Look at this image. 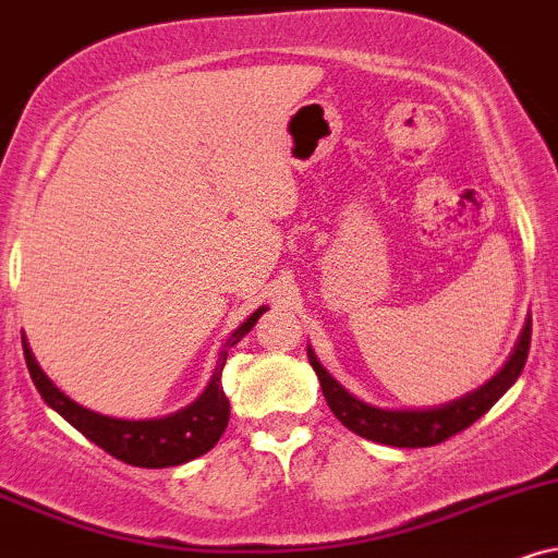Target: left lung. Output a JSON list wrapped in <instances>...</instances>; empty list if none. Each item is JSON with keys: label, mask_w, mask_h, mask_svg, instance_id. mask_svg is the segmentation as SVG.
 <instances>
[{"label": "left lung", "mask_w": 558, "mask_h": 558, "mask_svg": "<svg viewBox=\"0 0 558 558\" xmlns=\"http://www.w3.org/2000/svg\"><path fill=\"white\" fill-rule=\"evenodd\" d=\"M527 351L530 317L525 319V327H522L520 338H517L514 343V351L509 353L505 366H501L486 385L471 389V392H465L462 398L441 402V405L379 408L355 398L353 392H348V389L319 364L312 345H306L308 364L317 372L322 392H325V400L327 405H330V411L335 413V418H338L345 428H351L353 434L387 447H432L449 439V436L460 434L462 428L475 424V421H478L486 411H492L494 402L514 385L527 361Z\"/></svg>", "instance_id": "8db88e82"}]
</instances>
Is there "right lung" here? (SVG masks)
Masks as SVG:
<instances>
[{
	"label": "right lung",
	"mask_w": 558,
	"mask_h": 558,
	"mask_svg": "<svg viewBox=\"0 0 558 558\" xmlns=\"http://www.w3.org/2000/svg\"><path fill=\"white\" fill-rule=\"evenodd\" d=\"M267 312V306H259L252 317H246L241 325L228 335V340L220 348L218 361H215L213 377L207 381L197 400H192L186 408H179L177 413L160 415V418H117V415H104L90 408L80 405L64 395L53 381L46 377V372L38 366L28 340L23 335V353L28 364L31 379L36 385L46 405L53 408L70 426H75L85 439L111 454V458L126 462L134 468H173L181 462H190L199 454L210 452L218 445L228 426L231 405L220 385L228 351L244 338L246 332L257 325V319Z\"/></svg>",
	"instance_id": "obj_1"
}]
</instances>
